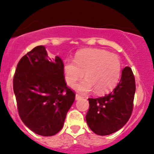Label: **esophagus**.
I'll return each mask as SVG.
<instances>
[{
  "label": "esophagus",
  "mask_w": 154,
  "mask_h": 154,
  "mask_svg": "<svg viewBox=\"0 0 154 154\" xmlns=\"http://www.w3.org/2000/svg\"><path fill=\"white\" fill-rule=\"evenodd\" d=\"M82 97V96L81 95H79V94H76V95H75V99H76V100H79V99H81Z\"/></svg>",
  "instance_id": "obj_1"
}]
</instances>
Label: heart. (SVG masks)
Masks as SVG:
<instances>
[{
	"mask_svg": "<svg viewBox=\"0 0 154 154\" xmlns=\"http://www.w3.org/2000/svg\"><path fill=\"white\" fill-rule=\"evenodd\" d=\"M65 80L68 85L74 86L81 92L93 90L103 94L112 90L119 82L122 72L121 62L117 55L97 48L84 49L76 53L74 62L66 61L63 66Z\"/></svg>",
	"mask_w": 154,
	"mask_h": 154,
	"instance_id": "heart-1",
	"label": "heart"
}]
</instances>
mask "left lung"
Segmentation results:
<instances>
[{
	"label": "left lung",
	"mask_w": 154,
	"mask_h": 154,
	"mask_svg": "<svg viewBox=\"0 0 154 154\" xmlns=\"http://www.w3.org/2000/svg\"><path fill=\"white\" fill-rule=\"evenodd\" d=\"M135 91V78L132 69L126 66L112 92L103 97L89 99L85 119L91 130L97 135L106 136L124 126L133 112Z\"/></svg>",
	"instance_id": "1"
}]
</instances>
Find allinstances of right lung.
Here are the masks:
<instances>
[{
  "label": "right lung",
  "instance_id": "add662e5",
  "mask_svg": "<svg viewBox=\"0 0 154 154\" xmlns=\"http://www.w3.org/2000/svg\"><path fill=\"white\" fill-rule=\"evenodd\" d=\"M64 64L48 57L45 47L34 48L21 58L13 79L17 111L24 125L36 134L51 137L60 131L75 101L67 87Z\"/></svg>",
  "mask_w": 154,
  "mask_h": 154
}]
</instances>
